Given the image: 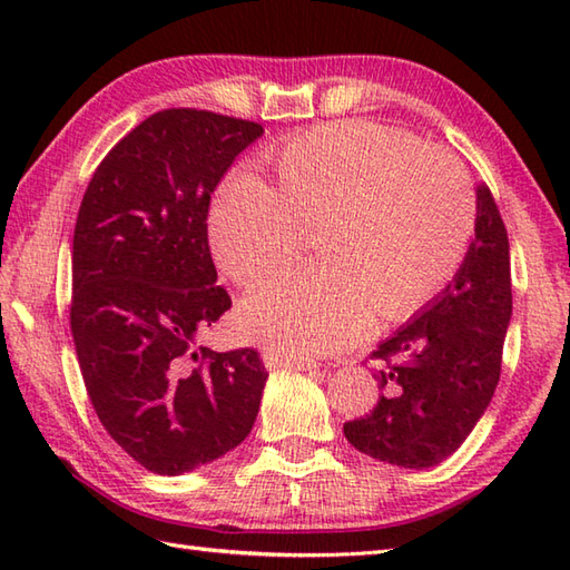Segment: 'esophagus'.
Segmentation results:
<instances>
[{
    "label": "esophagus",
    "instance_id": "obj_1",
    "mask_svg": "<svg viewBox=\"0 0 570 570\" xmlns=\"http://www.w3.org/2000/svg\"><path fill=\"white\" fill-rule=\"evenodd\" d=\"M264 367L266 370H298V372H316L318 367L313 365V362H301V360H288L278 353H272V350H266L264 353Z\"/></svg>",
    "mask_w": 570,
    "mask_h": 570
}]
</instances>
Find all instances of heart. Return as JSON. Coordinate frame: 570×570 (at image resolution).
I'll return each mask as SVG.
<instances>
[{
  "mask_svg": "<svg viewBox=\"0 0 570 570\" xmlns=\"http://www.w3.org/2000/svg\"><path fill=\"white\" fill-rule=\"evenodd\" d=\"M278 188L233 174L210 208L217 266L249 284L318 235L321 266L266 278L239 323L288 360L331 355L382 318H404L458 272L475 233V196L455 156L372 122L321 127L276 159Z\"/></svg>",
  "mask_w": 570,
  "mask_h": 570,
  "instance_id": "b5f03b06",
  "label": "heart"
}]
</instances>
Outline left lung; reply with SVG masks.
Returning a JSON list of instances; mask_svg holds the SVG:
<instances>
[{
	"label": "left lung",
	"instance_id": "obj_1",
	"mask_svg": "<svg viewBox=\"0 0 570 570\" xmlns=\"http://www.w3.org/2000/svg\"><path fill=\"white\" fill-rule=\"evenodd\" d=\"M475 237L455 276L372 353L380 399L347 421L360 453L399 468H433L475 429L500 382L512 318L510 239L490 188L478 186Z\"/></svg>",
	"mask_w": 570,
	"mask_h": 570
}]
</instances>
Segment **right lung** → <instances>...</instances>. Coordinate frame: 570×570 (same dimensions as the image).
Listing matches in <instances>:
<instances>
[{"instance_id":"obj_1","label":"right lung","mask_w":570,"mask_h":570,"mask_svg":"<svg viewBox=\"0 0 570 570\" xmlns=\"http://www.w3.org/2000/svg\"><path fill=\"white\" fill-rule=\"evenodd\" d=\"M264 129L205 110L144 119L105 156L72 235L70 331L105 431L156 475L247 439L266 374L257 350L198 347L233 306L208 245L215 186Z\"/></svg>"}]
</instances>
